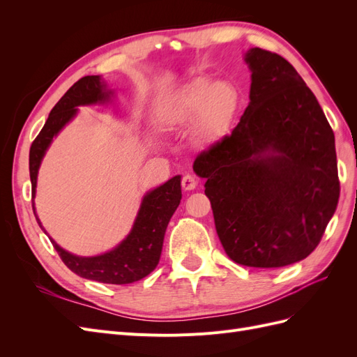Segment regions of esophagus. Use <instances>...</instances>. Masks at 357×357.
I'll return each instance as SVG.
<instances>
[{"mask_svg": "<svg viewBox=\"0 0 357 357\" xmlns=\"http://www.w3.org/2000/svg\"><path fill=\"white\" fill-rule=\"evenodd\" d=\"M198 186V178L193 174H186L181 178V188L185 190H192Z\"/></svg>", "mask_w": 357, "mask_h": 357, "instance_id": "esophagus-1", "label": "esophagus"}]
</instances>
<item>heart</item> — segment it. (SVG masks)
<instances>
[{
    "label": "heart",
    "mask_w": 357,
    "mask_h": 357,
    "mask_svg": "<svg viewBox=\"0 0 357 357\" xmlns=\"http://www.w3.org/2000/svg\"><path fill=\"white\" fill-rule=\"evenodd\" d=\"M238 102V93L229 82H197L171 113V122L195 123L204 117V131L214 135L229 122Z\"/></svg>",
    "instance_id": "1"
}]
</instances>
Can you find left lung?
Here are the masks:
<instances>
[{
	"mask_svg": "<svg viewBox=\"0 0 357 357\" xmlns=\"http://www.w3.org/2000/svg\"><path fill=\"white\" fill-rule=\"evenodd\" d=\"M250 102L231 135L201 152L219 240L234 262L280 268L319 245L340 198L333 131L314 93L277 53L253 47Z\"/></svg>",
	"mask_w": 357,
	"mask_h": 357,
	"instance_id": "left-lung-1",
	"label": "left lung"
}]
</instances>
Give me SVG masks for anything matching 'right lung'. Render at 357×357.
<instances>
[{"label":"right lung","mask_w":357,"mask_h":357,"mask_svg":"<svg viewBox=\"0 0 357 357\" xmlns=\"http://www.w3.org/2000/svg\"><path fill=\"white\" fill-rule=\"evenodd\" d=\"M110 93L112 92L105 91V84L100 79V75H86V77L75 82L53 107L45 126L29 149L32 198L36 195L37 174L41 159L50 146L53 137L75 116L79 105L105 102L110 100ZM180 178V176L172 177L162 186L147 193L142 202V207H139L131 232L112 252L92 257H80L66 252L50 238L62 262L77 275L107 284H129L149 275L159 264L168 222L181 199ZM32 210L36 214L34 202H32ZM36 219L43 229L37 214Z\"/></svg>","instance_id":"obj_1"}]
</instances>
